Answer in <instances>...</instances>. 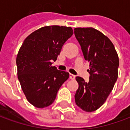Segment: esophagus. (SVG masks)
I'll list each match as a JSON object with an SVG mask.
<instances>
[{"instance_id":"esophagus-1","label":"esophagus","mask_w":130,"mask_h":130,"mask_svg":"<svg viewBox=\"0 0 130 130\" xmlns=\"http://www.w3.org/2000/svg\"><path fill=\"white\" fill-rule=\"evenodd\" d=\"M70 79H75V76L72 74H70Z\"/></svg>"}]
</instances>
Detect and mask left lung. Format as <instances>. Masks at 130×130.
Here are the masks:
<instances>
[{"label": "left lung", "instance_id": "1", "mask_svg": "<svg viewBox=\"0 0 130 130\" xmlns=\"http://www.w3.org/2000/svg\"><path fill=\"white\" fill-rule=\"evenodd\" d=\"M74 35L86 60L90 62L89 81L76 76L79 88L74 95L79 108L96 111L106 102L118 76L119 58L113 43L93 28H75Z\"/></svg>", "mask_w": 130, "mask_h": 130}]
</instances>
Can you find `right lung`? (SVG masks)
I'll return each mask as SVG.
<instances>
[{
	"mask_svg": "<svg viewBox=\"0 0 130 130\" xmlns=\"http://www.w3.org/2000/svg\"><path fill=\"white\" fill-rule=\"evenodd\" d=\"M72 35L71 27H42L30 34L19 48L16 60L19 81L28 101L35 107L51 105L69 78V73L57 70L51 60H56Z\"/></svg>",
	"mask_w": 130,
	"mask_h": 130,
	"instance_id": "right-lung-1",
	"label": "right lung"
}]
</instances>
